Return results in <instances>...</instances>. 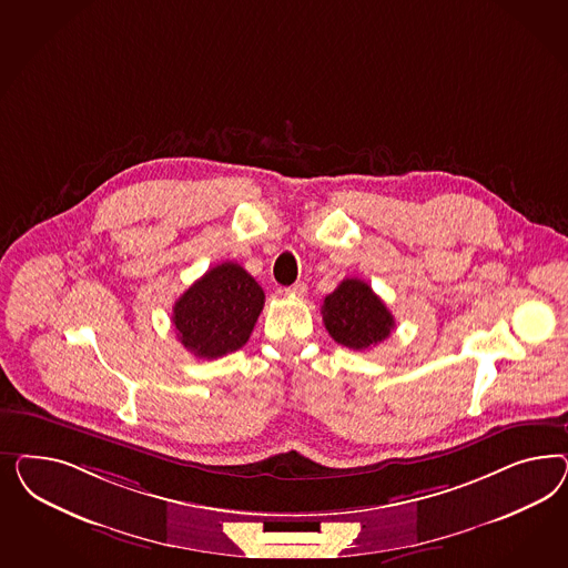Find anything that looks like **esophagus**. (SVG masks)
Returning <instances> with one entry per match:
<instances>
[{
  "label": "esophagus",
  "instance_id": "esophagus-1",
  "mask_svg": "<svg viewBox=\"0 0 568 568\" xmlns=\"http://www.w3.org/2000/svg\"><path fill=\"white\" fill-rule=\"evenodd\" d=\"M285 293L292 295V297H304V295H306V285H304V283H295L292 287H287Z\"/></svg>",
  "mask_w": 568,
  "mask_h": 568
}]
</instances>
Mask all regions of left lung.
<instances>
[{
	"label": "left lung",
	"mask_w": 568,
	"mask_h": 568,
	"mask_svg": "<svg viewBox=\"0 0 568 568\" xmlns=\"http://www.w3.org/2000/svg\"><path fill=\"white\" fill-rule=\"evenodd\" d=\"M328 335L349 349H368L389 337L396 321L377 293L361 278H344L323 302Z\"/></svg>",
	"instance_id": "left-lung-1"
}]
</instances>
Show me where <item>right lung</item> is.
Returning <instances> with one entry per match:
<instances>
[{"mask_svg": "<svg viewBox=\"0 0 568 568\" xmlns=\"http://www.w3.org/2000/svg\"><path fill=\"white\" fill-rule=\"evenodd\" d=\"M264 292L243 266L223 262L197 278L172 306L179 342L197 358H221L247 344Z\"/></svg>", "mask_w": 568, "mask_h": 568, "instance_id": "obj_1", "label": "right lung"}]
</instances>
